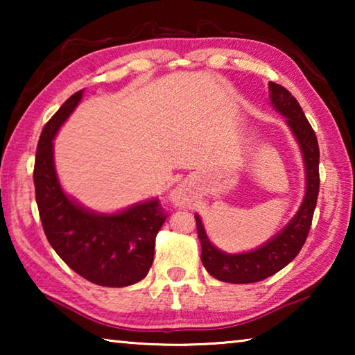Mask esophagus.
Listing matches in <instances>:
<instances>
[{
  "label": "esophagus",
  "mask_w": 355,
  "mask_h": 355,
  "mask_svg": "<svg viewBox=\"0 0 355 355\" xmlns=\"http://www.w3.org/2000/svg\"><path fill=\"white\" fill-rule=\"evenodd\" d=\"M172 200L175 202V203H178V205H183V203H186V197H184V194L182 191H175L172 194Z\"/></svg>",
  "instance_id": "34e87169"
}]
</instances>
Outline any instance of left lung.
I'll return each mask as SVG.
<instances>
[{
  "instance_id": "left-lung-1",
  "label": "left lung",
  "mask_w": 355,
  "mask_h": 355,
  "mask_svg": "<svg viewBox=\"0 0 355 355\" xmlns=\"http://www.w3.org/2000/svg\"><path fill=\"white\" fill-rule=\"evenodd\" d=\"M269 92L274 107L286 117V123L290 125L302 150L305 172H307V192L297 214L290 224L271 241L245 254L228 255L216 249L209 243L200 218L194 216L197 236L202 245L203 266L214 279L228 284H254L264 280L293 261L309 236L318 192H320V147L313 128L290 91H286L280 84L269 83Z\"/></svg>"
}]
</instances>
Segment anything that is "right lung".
I'll list each match as a JSON object with an SVG mask.
<instances>
[{
    "instance_id": "add662e5",
    "label": "right lung",
    "mask_w": 355,
    "mask_h": 355,
    "mask_svg": "<svg viewBox=\"0 0 355 355\" xmlns=\"http://www.w3.org/2000/svg\"><path fill=\"white\" fill-rule=\"evenodd\" d=\"M81 97L83 91L71 95L42 130L33 173L35 202L48 243L69 268L95 285L128 286L147 275L167 214L158 199L117 214H97L64 194L53 163V137Z\"/></svg>"
}]
</instances>
